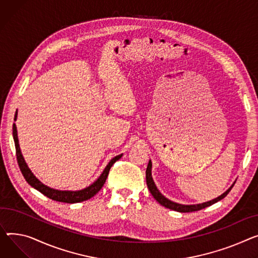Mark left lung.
I'll return each mask as SVG.
<instances>
[{"label": "left lung", "mask_w": 258, "mask_h": 258, "mask_svg": "<svg viewBox=\"0 0 258 258\" xmlns=\"http://www.w3.org/2000/svg\"><path fill=\"white\" fill-rule=\"evenodd\" d=\"M151 167H152V164H151V161H149V163L147 165V169H146V183H147V186L149 188L151 195L153 196V198L156 199L161 205H163V207H165V208H167L169 210L179 212V213L196 212V211H200L202 209L208 208V207H210V205H212V204L222 200L224 197H226L227 194L230 192L232 186L234 185V182H233V184L228 188V190L225 193H223L221 196H219V197H217V198H215V199H213L211 201L199 203V204H190V205L179 204V203H176V202H173V201L169 200L168 198H166L164 195L161 194V192L158 190L156 183H154V181L152 179V176H151Z\"/></svg>", "instance_id": "obj_1"}]
</instances>
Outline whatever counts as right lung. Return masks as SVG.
<instances>
[{
	"instance_id": "add662e5",
	"label": "right lung",
	"mask_w": 258,
	"mask_h": 258,
	"mask_svg": "<svg viewBox=\"0 0 258 258\" xmlns=\"http://www.w3.org/2000/svg\"><path fill=\"white\" fill-rule=\"evenodd\" d=\"M16 117H17V111L15 113L14 120H16ZM13 139H14V144H15V149H16L17 163H19L20 169L22 171V173H23L25 179L27 180V182L31 186H33L34 188H36V190L39 191L41 194L48 197L49 199L55 200V201H59V202H65V203L82 202V201L88 200L91 197H93L102 187V185L105 184L106 179H107L108 174H109V171H110L111 167L113 166V164L122 157V154H119V156H116L115 158H113L110 161V163L107 165L105 170L102 171V173L100 174V176L89 186L85 187V188H83V190H80V191H59V190H55V188H51V187L43 184L38 178H36V176L34 175L32 173V171L29 169L27 163L25 162L23 154H22L21 148H20L19 138H17V131H16L15 123L13 124Z\"/></svg>"
}]
</instances>
